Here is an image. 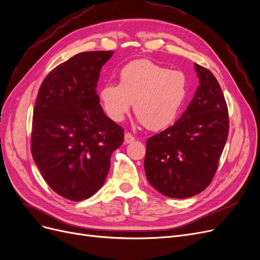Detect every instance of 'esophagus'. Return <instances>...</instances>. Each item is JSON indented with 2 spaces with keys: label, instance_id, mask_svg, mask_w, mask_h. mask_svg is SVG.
<instances>
[{
  "label": "esophagus",
  "instance_id": "1",
  "mask_svg": "<svg viewBox=\"0 0 260 260\" xmlns=\"http://www.w3.org/2000/svg\"><path fill=\"white\" fill-rule=\"evenodd\" d=\"M136 139H135V137H133L131 133H129V132H127L124 135V143L125 144H129V143H132L133 141H135Z\"/></svg>",
  "mask_w": 260,
  "mask_h": 260
}]
</instances>
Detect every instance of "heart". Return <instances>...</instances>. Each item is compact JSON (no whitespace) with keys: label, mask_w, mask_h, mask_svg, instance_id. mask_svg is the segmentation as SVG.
<instances>
[{"label":"heart","mask_w":260,"mask_h":260,"mask_svg":"<svg viewBox=\"0 0 260 260\" xmlns=\"http://www.w3.org/2000/svg\"><path fill=\"white\" fill-rule=\"evenodd\" d=\"M187 77L148 59L133 60L119 73V84L107 82L100 89L106 115L115 122L133 109L141 123L161 130L175 121L187 95Z\"/></svg>","instance_id":"obj_1"}]
</instances>
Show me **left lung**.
Instances as JSON below:
<instances>
[{"label": "left lung", "instance_id": "8db88e82", "mask_svg": "<svg viewBox=\"0 0 260 260\" xmlns=\"http://www.w3.org/2000/svg\"><path fill=\"white\" fill-rule=\"evenodd\" d=\"M195 70L200 85L186 111L146 142L148 182L172 199L191 198L210 184L229 133V114L217 79L199 64Z\"/></svg>", "mask_w": 260, "mask_h": 260}]
</instances>
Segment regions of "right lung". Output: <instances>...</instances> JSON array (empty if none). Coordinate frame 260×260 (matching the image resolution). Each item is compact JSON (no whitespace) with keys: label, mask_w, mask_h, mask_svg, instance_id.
I'll return each mask as SVG.
<instances>
[{"label":"right lung","mask_w":260,"mask_h":260,"mask_svg":"<svg viewBox=\"0 0 260 260\" xmlns=\"http://www.w3.org/2000/svg\"><path fill=\"white\" fill-rule=\"evenodd\" d=\"M114 51L83 52L55 67L36 101L31 153L45 182L67 200L91 198L103 185L123 129L104 114L100 72Z\"/></svg>","instance_id":"obj_1"}]
</instances>
